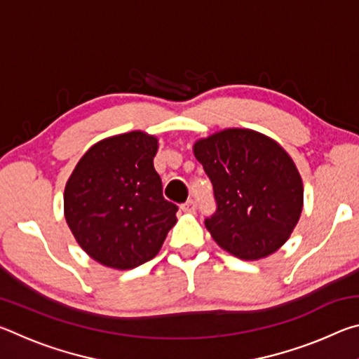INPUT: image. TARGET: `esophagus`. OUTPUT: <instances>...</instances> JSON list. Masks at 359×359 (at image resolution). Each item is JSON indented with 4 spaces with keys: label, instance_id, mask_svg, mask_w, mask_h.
Wrapping results in <instances>:
<instances>
[{
    "label": "esophagus",
    "instance_id": "obj_1",
    "mask_svg": "<svg viewBox=\"0 0 359 359\" xmlns=\"http://www.w3.org/2000/svg\"><path fill=\"white\" fill-rule=\"evenodd\" d=\"M182 210H184L185 214H194V212H196V203H194L193 199H188V201L182 205Z\"/></svg>",
    "mask_w": 359,
    "mask_h": 359
}]
</instances>
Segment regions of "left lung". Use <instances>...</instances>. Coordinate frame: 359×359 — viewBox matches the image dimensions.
Listing matches in <instances>:
<instances>
[{
  "label": "left lung",
  "mask_w": 359,
  "mask_h": 359,
  "mask_svg": "<svg viewBox=\"0 0 359 359\" xmlns=\"http://www.w3.org/2000/svg\"><path fill=\"white\" fill-rule=\"evenodd\" d=\"M193 151L214 187L215 214L205 228L218 245L241 259L277 252L299 222V171L274 139L228 128L194 142Z\"/></svg>",
  "instance_id": "left-lung-1"
}]
</instances>
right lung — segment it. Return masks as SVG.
I'll return each mask as SVG.
<instances>
[{
    "label": "right lung",
    "mask_w": 359,
    "mask_h": 359,
    "mask_svg": "<svg viewBox=\"0 0 359 359\" xmlns=\"http://www.w3.org/2000/svg\"><path fill=\"white\" fill-rule=\"evenodd\" d=\"M158 139L144 131L90 147L65 187V218L77 244L112 269H133L160 252L177 218L154 168Z\"/></svg>",
    "instance_id": "obj_1"
}]
</instances>
